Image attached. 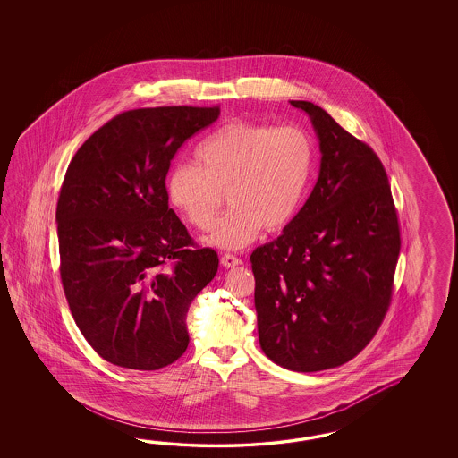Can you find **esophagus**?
Returning <instances> with one entry per match:
<instances>
[{"mask_svg": "<svg viewBox=\"0 0 458 458\" xmlns=\"http://www.w3.org/2000/svg\"><path fill=\"white\" fill-rule=\"evenodd\" d=\"M221 263L225 265V268H233V267H237V265H241L242 260L239 259V257H235L233 253H225L223 255V259H221Z\"/></svg>", "mask_w": 458, "mask_h": 458, "instance_id": "obj_1", "label": "esophagus"}]
</instances>
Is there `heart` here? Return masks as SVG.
<instances>
[{
    "mask_svg": "<svg viewBox=\"0 0 458 458\" xmlns=\"http://www.w3.org/2000/svg\"><path fill=\"white\" fill-rule=\"evenodd\" d=\"M196 162L170 170L168 199L186 223L208 231L225 193L231 209L208 242L239 250L262 229L276 233L292 223L311 182L314 144L301 127L235 121L196 148Z\"/></svg>",
    "mask_w": 458,
    "mask_h": 458,
    "instance_id": "b5f03b06",
    "label": "heart"
}]
</instances>
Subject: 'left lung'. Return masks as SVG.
<instances>
[{
  "mask_svg": "<svg viewBox=\"0 0 458 458\" xmlns=\"http://www.w3.org/2000/svg\"><path fill=\"white\" fill-rule=\"evenodd\" d=\"M311 119L321 168L311 195L272 242L250 255L263 353L293 371H321L359 355L388 311L401 237L378 156L322 107Z\"/></svg>",
  "mask_w": 458,
  "mask_h": 458,
  "instance_id": "obj_1",
  "label": "left lung"
}]
</instances>
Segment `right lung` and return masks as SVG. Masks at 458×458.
<instances>
[{
	"label": "right lung",
	"instance_id": "right-lung-1",
	"mask_svg": "<svg viewBox=\"0 0 458 458\" xmlns=\"http://www.w3.org/2000/svg\"><path fill=\"white\" fill-rule=\"evenodd\" d=\"M221 109H132L99 127L72 158L57 203L60 278L70 311L105 360L158 370L188 347L186 312L219 259L168 208L176 150Z\"/></svg>",
	"mask_w": 458,
	"mask_h": 458
}]
</instances>
